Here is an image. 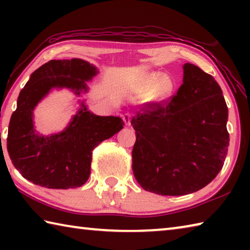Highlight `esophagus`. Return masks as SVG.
<instances>
[{
    "mask_svg": "<svg viewBox=\"0 0 250 250\" xmlns=\"http://www.w3.org/2000/svg\"><path fill=\"white\" fill-rule=\"evenodd\" d=\"M122 119H124L125 125H131V119H132V116H131L130 113H125V115L122 116Z\"/></svg>",
    "mask_w": 250,
    "mask_h": 250,
    "instance_id": "obj_1",
    "label": "esophagus"
}]
</instances>
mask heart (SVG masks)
<instances>
[{
	"mask_svg": "<svg viewBox=\"0 0 250 250\" xmlns=\"http://www.w3.org/2000/svg\"><path fill=\"white\" fill-rule=\"evenodd\" d=\"M155 86V92L156 95L161 98H164V97H167L173 91V84L172 79L168 77V76L162 75L158 71H153V73H150L146 76L145 80L142 83V90H147Z\"/></svg>",
	"mask_w": 250,
	"mask_h": 250,
	"instance_id": "1",
	"label": "heart"
}]
</instances>
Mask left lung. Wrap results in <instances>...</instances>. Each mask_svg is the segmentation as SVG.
Here are the masks:
<instances>
[{"instance_id":"8db88e82","label":"left lung","mask_w":250,"mask_h":250,"mask_svg":"<svg viewBox=\"0 0 250 250\" xmlns=\"http://www.w3.org/2000/svg\"><path fill=\"white\" fill-rule=\"evenodd\" d=\"M228 108L213 76L189 62L183 83L166 104L133 117L132 170L147 192L179 196L209 184L222 170L229 134Z\"/></svg>"}]
</instances>
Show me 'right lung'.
Listing matches in <instances>:
<instances>
[{"label":"right lung","mask_w":250,"mask_h":250,"mask_svg":"<svg viewBox=\"0 0 250 250\" xmlns=\"http://www.w3.org/2000/svg\"><path fill=\"white\" fill-rule=\"evenodd\" d=\"M98 74L83 59L49 61L31 75L20 92L18 107L11 117L7 152L24 179L47 188H75L90 175L91 152L100 142L124 128L119 117L97 116L84 100L61 132L45 135L34 125V110L53 89H69L79 97L88 92L87 82Z\"/></svg>","instance_id":"1"}]
</instances>
